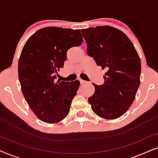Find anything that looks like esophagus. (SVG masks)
I'll use <instances>...</instances> for the list:
<instances>
[{
  "label": "esophagus",
  "instance_id": "34e87169",
  "mask_svg": "<svg viewBox=\"0 0 158 158\" xmlns=\"http://www.w3.org/2000/svg\"><path fill=\"white\" fill-rule=\"evenodd\" d=\"M80 81H81V83L82 84V85H83V84H87L88 83L87 81H83V80H80Z\"/></svg>",
  "mask_w": 158,
  "mask_h": 158
}]
</instances>
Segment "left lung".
I'll use <instances>...</instances> for the list:
<instances>
[{"label":"left lung","mask_w":158,"mask_h":158,"mask_svg":"<svg viewBox=\"0 0 158 158\" xmlns=\"http://www.w3.org/2000/svg\"><path fill=\"white\" fill-rule=\"evenodd\" d=\"M81 33L88 55L107 70L104 83H93L95 92L88 102L96 115L115 119L126 113L135 101L140 84V58L128 36L116 28L90 27Z\"/></svg>","instance_id":"8db88e82"}]
</instances>
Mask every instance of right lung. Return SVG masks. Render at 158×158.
<instances>
[{
    "instance_id": "add662e5",
    "label": "right lung",
    "mask_w": 158,
    "mask_h": 158,
    "mask_svg": "<svg viewBox=\"0 0 158 158\" xmlns=\"http://www.w3.org/2000/svg\"><path fill=\"white\" fill-rule=\"evenodd\" d=\"M83 42L80 29L45 27L25 43L19 60V79L25 100L42 122L55 124L68 115L80 81H57L56 75L63 68L68 49Z\"/></svg>"
}]
</instances>
